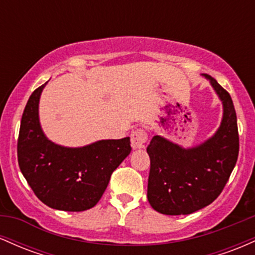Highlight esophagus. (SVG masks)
<instances>
[{"label": "esophagus", "mask_w": 255, "mask_h": 255, "mask_svg": "<svg viewBox=\"0 0 255 255\" xmlns=\"http://www.w3.org/2000/svg\"><path fill=\"white\" fill-rule=\"evenodd\" d=\"M147 139H148L147 133H146L144 129H141V128L135 129L133 133L130 134L131 147H133L134 150H136V148L145 147V144L147 142Z\"/></svg>", "instance_id": "obj_1"}]
</instances>
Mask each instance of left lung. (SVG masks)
Segmentation results:
<instances>
[{
    "label": "left lung",
    "mask_w": 255,
    "mask_h": 255,
    "mask_svg": "<svg viewBox=\"0 0 255 255\" xmlns=\"http://www.w3.org/2000/svg\"><path fill=\"white\" fill-rule=\"evenodd\" d=\"M223 104V119L213 135L194 147L154 135L147 153L151 168L147 199L163 215H189L215 201L223 191L239 156V130L229 93L216 79L204 74Z\"/></svg>",
    "instance_id": "left-lung-1"
}]
</instances>
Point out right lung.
Listing matches in <instances>:
<instances>
[{
    "label": "right lung",
    "mask_w": 255,
    "mask_h": 255,
    "mask_svg": "<svg viewBox=\"0 0 255 255\" xmlns=\"http://www.w3.org/2000/svg\"><path fill=\"white\" fill-rule=\"evenodd\" d=\"M46 83L26 104L17 139V162L42 203L61 211L89 210L102 198L111 174L130 153V139L99 140L83 147H64L43 133L38 107Z\"/></svg>",
    "instance_id": "right-lung-1"
}]
</instances>
